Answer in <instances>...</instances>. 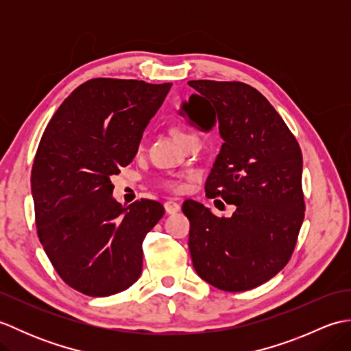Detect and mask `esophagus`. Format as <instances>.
Listing matches in <instances>:
<instances>
[{"label":"esophagus","mask_w":351,"mask_h":351,"mask_svg":"<svg viewBox=\"0 0 351 351\" xmlns=\"http://www.w3.org/2000/svg\"><path fill=\"white\" fill-rule=\"evenodd\" d=\"M164 210H166L167 214H176L181 211V205L175 202V200H167V202L164 204Z\"/></svg>","instance_id":"34e87169"}]
</instances>
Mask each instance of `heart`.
<instances>
[{
  "mask_svg": "<svg viewBox=\"0 0 351 351\" xmlns=\"http://www.w3.org/2000/svg\"><path fill=\"white\" fill-rule=\"evenodd\" d=\"M190 134H191L190 130L187 128V126H184V125H178V126H175V128H173V136H175L176 140H180L182 137H187V136H190ZM161 185L166 190H169V191H180L182 189V181L171 178V180H164L161 182Z\"/></svg>",
  "mask_w": 351,
  "mask_h": 351,
  "instance_id": "heart-1",
  "label": "heart"
}]
</instances>
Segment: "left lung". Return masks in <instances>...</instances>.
Segmentation results:
<instances>
[{
  "mask_svg": "<svg viewBox=\"0 0 351 351\" xmlns=\"http://www.w3.org/2000/svg\"><path fill=\"white\" fill-rule=\"evenodd\" d=\"M182 108L204 130L217 123L223 145L205 184L208 197L237 206L232 217L187 200L189 249L196 273L223 291H247L278 274L304 219L300 146L278 111L240 81H189ZM182 114V113H181Z\"/></svg>",
  "mask_w": 351,
  "mask_h": 351,
  "instance_id": "1",
  "label": "left lung"
}]
</instances>
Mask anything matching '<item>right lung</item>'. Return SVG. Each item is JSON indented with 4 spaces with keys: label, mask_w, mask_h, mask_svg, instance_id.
<instances>
[{
    "label": "right lung",
    "mask_w": 351,
    "mask_h": 351,
    "mask_svg": "<svg viewBox=\"0 0 351 351\" xmlns=\"http://www.w3.org/2000/svg\"><path fill=\"white\" fill-rule=\"evenodd\" d=\"M171 83L93 78L77 87L40 138L32 170L37 235L73 289L106 297L140 278L146 234L164 208L149 199L122 206L110 178L137 154Z\"/></svg>",
    "instance_id": "add662e5"
}]
</instances>
